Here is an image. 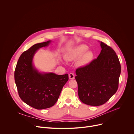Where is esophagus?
<instances>
[{"label":"esophagus","mask_w":134,"mask_h":134,"mask_svg":"<svg viewBox=\"0 0 134 134\" xmlns=\"http://www.w3.org/2000/svg\"><path fill=\"white\" fill-rule=\"evenodd\" d=\"M69 79L70 80H74L75 79V75L72 73H70L69 74Z\"/></svg>","instance_id":"1"}]
</instances>
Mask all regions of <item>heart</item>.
I'll list each match as a JSON object with an SVG mask.
<instances>
[{"label": "heart", "mask_w": 134, "mask_h": 134, "mask_svg": "<svg viewBox=\"0 0 134 134\" xmlns=\"http://www.w3.org/2000/svg\"><path fill=\"white\" fill-rule=\"evenodd\" d=\"M88 47L82 44L74 48L68 54L67 58L70 61L76 60L81 58L79 64L81 66H85L88 64L93 58V54L91 51H86Z\"/></svg>", "instance_id": "1"}]
</instances>
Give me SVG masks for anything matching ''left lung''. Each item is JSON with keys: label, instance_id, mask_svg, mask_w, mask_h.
I'll return each instance as SVG.
<instances>
[{"label": "left lung", "instance_id": "left-lung-1", "mask_svg": "<svg viewBox=\"0 0 134 134\" xmlns=\"http://www.w3.org/2000/svg\"><path fill=\"white\" fill-rule=\"evenodd\" d=\"M98 58L76 70L78 94L84 103L99 106L107 102L117 92L121 66L115 51L101 42Z\"/></svg>", "mask_w": 134, "mask_h": 134}]
</instances>
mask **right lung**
Instances as JSON below:
<instances>
[{"label": "right lung", "mask_w": 134, "mask_h": 134, "mask_svg": "<svg viewBox=\"0 0 134 134\" xmlns=\"http://www.w3.org/2000/svg\"><path fill=\"white\" fill-rule=\"evenodd\" d=\"M51 41L37 43L22 53L17 62L14 77L18 95L27 105L37 110L50 108L58 100L68 75L41 73L33 65L38 49L48 46Z\"/></svg>", "instance_id": "1"}]
</instances>
